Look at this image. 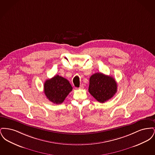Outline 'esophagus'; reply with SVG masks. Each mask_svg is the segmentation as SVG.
<instances>
[{"instance_id": "1", "label": "esophagus", "mask_w": 155, "mask_h": 155, "mask_svg": "<svg viewBox=\"0 0 155 155\" xmlns=\"http://www.w3.org/2000/svg\"><path fill=\"white\" fill-rule=\"evenodd\" d=\"M84 88V84H82L81 85H80V88H79L83 89Z\"/></svg>"}]
</instances>
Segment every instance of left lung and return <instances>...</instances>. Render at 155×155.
<instances>
[{"mask_svg":"<svg viewBox=\"0 0 155 155\" xmlns=\"http://www.w3.org/2000/svg\"><path fill=\"white\" fill-rule=\"evenodd\" d=\"M117 85L110 75L97 73L89 78V92L99 102L104 103L117 92Z\"/></svg>","mask_w":155,"mask_h":155,"instance_id":"obj_1","label":"left lung"}]
</instances>
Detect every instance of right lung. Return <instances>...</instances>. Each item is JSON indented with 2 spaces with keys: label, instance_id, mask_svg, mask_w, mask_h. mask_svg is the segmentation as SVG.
Wrapping results in <instances>:
<instances>
[{
  "label": "right lung",
  "instance_id": "right-lung-1",
  "mask_svg": "<svg viewBox=\"0 0 155 155\" xmlns=\"http://www.w3.org/2000/svg\"><path fill=\"white\" fill-rule=\"evenodd\" d=\"M73 88L68 81L59 75L47 80L44 83V92L47 98L53 103H63Z\"/></svg>",
  "mask_w": 155,
  "mask_h": 155
}]
</instances>
